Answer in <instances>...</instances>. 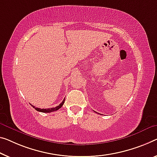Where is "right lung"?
Returning a JSON list of instances; mask_svg holds the SVG:
<instances>
[{
    "mask_svg": "<svg viewBox=\"0 0 157 157\" xmlns=\"http://www.w3.org/2000/svg\"><path fill=\"white\" fill-rule=\"evenodd\" d=\"M64 100H65V98L63 100V101L59 104L58 106H57V107H53V108H49V109H40V108H38V107H36L34 106H33L32 105H31L32 107L34 108V109L38 111V112H43V113H50V112H55V111H57L59 109L62 107V106L64 105Z\"/></svg>",
    "mask_w": 157,
    "mask_h": 157,
    "instance_id": "1",
    "label": "right lung"
}]
</instances>
